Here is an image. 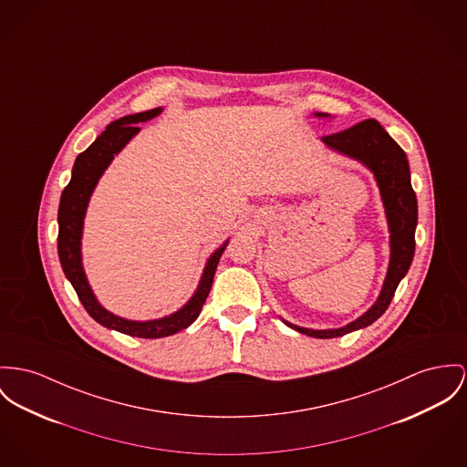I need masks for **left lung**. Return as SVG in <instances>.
Here are the masks:
<instances>
[{
  "instance_id": "1",
  "label": "left lung",
  "mask_w": 467,
  "mask_h": 467,
  "mask_svg": "<svg viewBox=\"0 0 467 467\" xmlns=\"http://www.w3.org/2000/svg\"><path fill=\"white\" fill-rule=\"evenodd\" d=\"M315 117H330V115L317 111ZM322 142L339 154L358 160L366 169L373 172V178L380 190V199L384 204L386 218H388L389 247H391L389 266H388L382 289L379 293V298L364 315H360L358 320L347 323L345 327H339V328H323V330L306 328V327H298L283 320L287 327L295 328L300 334L320 337V339H330V337H339L371 325L375 320H379L389 307L395 296L396 287L409 272L414 257L418 201L410 184L409 161L403 149L396 144L395 140L389 137V133L375 119L362 120L345 131L323 137Z\"/></svg>"
}]
</instances>
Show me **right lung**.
Masks as SVG:
<instances>
[{
	"instance_id": "right-lung-1",
	"label": "right lung",
	"mask_w": 467,
	"mask_h": 467,
	"mask_svg": "<svg viewBox=\"0 0 467 467\" xmlns=\"http://www.w3.org/2000/svg\"><path fill=\"white\" fill-rule=\"evenodd\" d=\"M161 109L163 108H154L142 113L126 115L108 124L107 130L94 140V144L90 145L87 150H83L81 154H78L72 167L71 181L64 188L60 197V206H58V257H60L62 270L69 279L74 291L78 293V298L81 300L83 307L96 322L101 323L103 327L133 336V337H145V339L172 336L197 320L213 285L220 255L225 251L229 242V240L223 242V245H220L208 257L199 286L192 295V298L176 313L158 320L135 322V320L120 318L109 313L99 304V300L96 298L92 287L88 285L83 270V263H81V236H83V220H85L92 192L101 180V176L105 174L111 160L140 131V128L135 124L147 122L158 117Z\"/></svg>"
}]
</instances>
